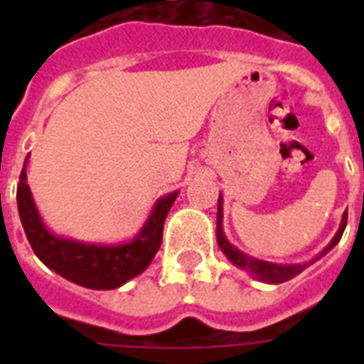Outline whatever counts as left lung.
I'll return each mask as SVG.
<instances>
[{
    "label": "left lung",
    "mask_w": 364,
    "mask_h": 364,
    "mask_svg": "<svg viewBox=\"0 0 364 364\" xmlns=\"http://www.w3.org/2000/svg\"><path fill=\"white\" fill-rule=\"evenodd\" d=\"M221 221H223V204H221V200H219V210H217V243H219V247L223 249V253L227 255L228 259L232 260L234 264L240 266V268H245L247 272H251L255 277H259L260 282H266V283L289 282V279H293L294 276H299L300 272L304 270L306 266H308V264H289V266L274 264V262H266V260L253 259V257H249V255L242 253L240 249L234 247L232 243L225 238ZM346 223H348V213H344L342 225H340L338 232H336V236L333 238V242L328 243L327 249H325V251H323L319 257H323L325 253H328V251H331V249H333L334 245L340 242L342 234H344ZM319 257H317V259H319ZM311 262H314V260H311Z\"/></svg>",
    "instance_id": "8db88e82"
}]
</instances>
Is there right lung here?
Wrapping results in <instances>:
<instances>
[{
  "instance_id": "obj_1",
  "label": "right lung",
  "mask_w": 364,
  "mask_h": 364,
  "mask_svg": "<svg viewBox=\"0 0 364 364\" xmlns=\"http://www.w3.org/2000/svg\"><path fill=\"white\" fill-rule=\"evenodd\" d=\"M176 198L177 193H171L170 196L159 200L153 215L149 217L147 225L137 234L134 242L117 247H98V245H85V243L56 238L43 227L31 200L30 187L26 183L24 168L16 187L20 221L33 253L50 270L88 289L121 287L122 283L141 274L151 264L154 253L162 243L166 215Z\"/></svg>"
}]
</instances>
